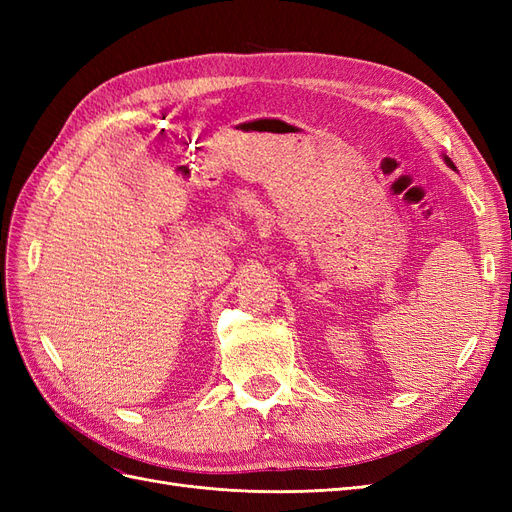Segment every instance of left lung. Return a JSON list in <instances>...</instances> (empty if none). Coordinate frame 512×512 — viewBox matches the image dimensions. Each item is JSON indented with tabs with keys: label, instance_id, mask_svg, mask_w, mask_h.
I'll return each instance as SVG.
<instances>
[{
	"label": "left lung",
	"instance_id": "1",
	"mask_svg": "<svg viewBox=\"0 0 512 512\" xmlns=\"http://www.w3.org/2000/svg\"><path fill=\"white\" fill-rule=\"evenodd\" d=\"M442 158H444V162H446V166H448V168H453V170H457V166L453 164V160H451V158H448V156H442Z\"/></svg>",
	"mask_w": 512,
	"mask_h": 512
}]
</instances>
